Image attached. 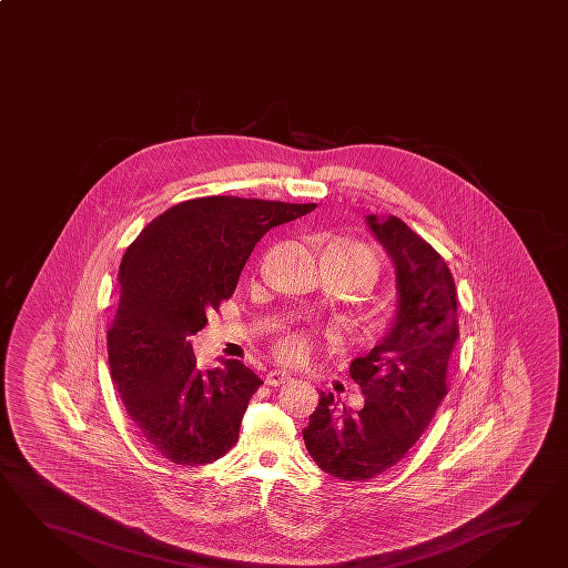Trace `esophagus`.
Instances as JSON below:
<instances>
[{"label": "esophagus", "instance_id": "esophagus-1", "mask_svg": "<svg viewBox=\"0 0 568 568\" xmlns=\"http://www.w3.org/2000/svg\"><path fill=\"white\" fill-rule=\"evenodd\" d=\"M290 375L286 371H270L266 375V385L270 387H280L284 383H288Z\"/></svg>", "mask_w": 568, "mask_h": 568}]
</instances>
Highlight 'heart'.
Segmentation results:
<instances>
[{
	"label": "heart",
	"mask_w": 568,
	"mask_h": 568,
	"mask_svg": "<svg viewBox=\"0 0 568 568\" xmlns=\"http://www.w3.org/2000/svg\"><path fill=\"white\" fill-rule=\"evenodd\" d=\"M326 264L331 266H345L363 274L368 280V286L378 276L377 252L371 245L356 242L353 237H334L331 244L326 245ZM274 353L282 363H301L304 356L311 353V334L304 331H290L280 336L278 343L274 346Z\"/></svg>",
	"instance_id": "1"
}]
</instances>
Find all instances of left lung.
Instances as JSON below:
<instances>
[{
    "label": "left lung",
    "mask_w": 568,
    "mask_h": 568,
    "mask_svg": "<svg viewBox=\"0 0 568 568\" xmlns=\"http://www.w3.org/2000/svg\"><path fill=\"white\" fill-rule=\"evenodd\" d=\"M397 272V316L385 338L351 363L361 409L321 393L304 444L324 474L365 481L412 449L447 395V365L459 336L456 282L444 257L399 217L368 215Z\"/></svg>",
    "instance_id": "obj_1"
}]
</instances>
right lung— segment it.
<instances>
[{
	"label": "right lung",
	"instance_id": "1",
	"mask_svg": "<svg viewBox=\"0 0 568 568\" xmlns=\"http://www.w3.org/2000/svg\"><path fill=\"white\" fill-rule=\"evenodd\" d=\"M314 207L232 195L183 201L129 245L109 365L131 422L159 456L205 466L234 447L262 378L235 358L201 371L191 336L232 298L262 235Z\"/></svg>",
	"mask_w": 568,
	"mask_h": 568
}]
</instances>
